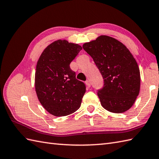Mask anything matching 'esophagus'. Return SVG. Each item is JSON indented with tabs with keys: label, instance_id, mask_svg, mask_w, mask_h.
<instances>
[{
	"label": "esophagus",
	"instance_id": "1",
	"mask_svg": "<svg viewBox=\"0 0 159 159\" xmlns=\"http://www.w3.org/2000/svg\"><path fill=\"white\" fill-rule=\"evenodd\" d=\"M86 85H87V86L88 87H90V86H91V84H90V82L89 80H87L86 82Z\"/></svg>",
	"mask_w": 159,
	"mask_h": 159
}]
</instances>
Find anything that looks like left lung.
Instances as JSON below:
<instances>
[{
	"mask_svg": "<svg viewBox=\"0 0 159 159\" xmlns=\"http://www.w3.org/2000/svg\"><path fill=\"white\" fill-rule=\"evenodd\" d=\"M103 79L97 90L101 104L107 111L125 112L131 107L140 89V72L130 51L115 39L102 35L83 45Z\"/></svg>",
	"mask_w": 159,
	"mask_h": 159,
	"instance_id": "8db88e82",
	"label": "left lung"
}]
</instances>
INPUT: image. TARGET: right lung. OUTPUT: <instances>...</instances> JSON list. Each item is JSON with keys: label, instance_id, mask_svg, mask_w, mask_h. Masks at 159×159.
<instances>
[{"label": "right lung", "instance_id": "right-lung-1", "mask_svg": "<svg viewBox=\"0 0 159 159\" xmlns=\"http://www.w3.org/2000/svg\"><path fill=\"white\" fill-rule=\"evenodd\" d=\"M82 50L79 45L58 40L45 49L37 62V97L43 107L55 116H67L80 107L86 84L76 79L70 64Z\"/></svg>", "mask_w": 159, "mask_h": 159}]
</instances>
